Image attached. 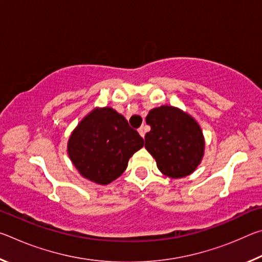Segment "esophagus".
<instances>
[{
	"label": "esophagus",
	"instance_id": "1",
	"mask_svg": "<svg viewBox=\"0 0 262 262\" xmlns=\"http://www.w3.org/2000/svg\"><path fill=\"white\" fill-rule=\"evenodd\" d=\"M137 132H139V134L141 135V137H144L145 132H144V129H143V127H140L139 130H137Z\"/></svg>",
	"mask_w": 262,
	"mask_h": 262
}]
</instances>
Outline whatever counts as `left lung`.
I'll use <instances>...</instances> for the list:
<instances>
[{"label": "left lung", "instance_id": "left-lung-1", "mask_svg": "<svg viewBox=\"0 0 262 262\" xmlns=\"http://www.w3.org/2000/svg\"><path fill=\"white\" fill-rule=\"evenodd\" d=\"M151 130L145 134V149L157 167L170 178H183L201 163L205 139L199 123L189 114L163 105L152 108L145 119Z\"/></svg>", "mask_w": 262, "mask_h": 262}]
</instances>
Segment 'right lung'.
<instances>
[{"mask_svg": "<svg viewBox=\"0 0 262 262\" xmlns=\"http://www.w3.org/2000/svg\"><path fill=\"white\" fill-rule=\"evenodd\" d=\"M144 140L125 117L111 107L91 111L75 128L68 155L84 178L107 185L119 178Z\"/></svg>", "mask_w": 262, "mask_h": 262, "instance_id": "right-lung-1", "label": "right lung"}]
</instances>
